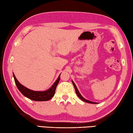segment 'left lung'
Returning a JSON list of instances; mask_svg holds the SVG:
<instances>
[{"instance_id": "left-lung-1", "label": "left lung", "mask_w": 133, "mask_h": 133, "mask_svg": "<svg viewBox=\"0 0 133 133\" xmlns=\"http://www.w3.org/2000/svg\"><path fill=\"white\" fill-rule=\"evenodd\" d=\"M72 83H73V86H74V87H75V91H76V94H77V95L78 96V97H79V98L81 99V100H82V101H85V102H88V103H89V104H97L96 102H91V101H88V100H86V99H85V98H83V97L82 96V95H81V94L79 93V92L78 91V90H77V87H76V85L75 84V83L73 82H72Z\"/></svg>"}]
</instances>
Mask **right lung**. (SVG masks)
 <instances>
[{
	"instance_id": "right-lung-1",
	"label": "right lung",
	"mask_w": 133,
	"mask_h": 133,
	"mask_svg": "<svg viewBox=\"0 0 133 133\" xmlns=\"http://www.w3.org/2000/svg\"><path fill=\"white\" fill-rule=\"evenodd\" d=\"M16 86H17L19 90L23 94V95L26 96V98L30 99L31 100L35 101H47L51 99L55 94L56 89L60 79V75H59L58 79L55 82L52 86L49 89L45 91H34L30 90L28 88H25V86L21 85V84L16 79L15 76L13 74Z\"/></svg>"
}]
</instances>
